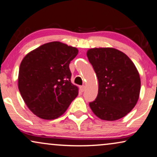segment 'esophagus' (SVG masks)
Listing matches in <instances>:
<instances>
[{
  "mask_svg": "<svg viewBox=\"0 0 157 157\" xmlns=\"http://www.w3.org/2000/svg\"><path fill=\"white\" fill-rule=\"evenodd\" d=\"M85 89H86V87H85V86H82L80 87V90L81 92H83Z\"/></svg>",
  "mask_w": 157,
  "mask_h": 157,
  "instance_id": "34e87169",
  "label": "esophagus"
}]
</instances>
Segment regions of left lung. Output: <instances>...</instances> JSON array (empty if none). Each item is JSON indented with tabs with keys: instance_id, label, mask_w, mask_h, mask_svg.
<instances>
[{
	"instance_id": "1",
	"label": "left lung",
	"mask_w": 157,
	"mask_h": 157,
	"mask_svg": "<svg viewBox=\"0 0 157 157\" xmlns=\"http://www.w3.org/2000/svg\"><path fill=\"white\" fill-rule=\"evenodd\" d=\"M87 57L99 82L97 99L89 103L94 114L104 121H116L132 109L138 101L140 77L132 60L113 48H91Z\"/></svg>"
}]
</instances>
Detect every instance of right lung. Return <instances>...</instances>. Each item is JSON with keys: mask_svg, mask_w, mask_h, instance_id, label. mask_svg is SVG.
I'll use <instances>...</instances> for the list:
<instances>
[{"mask_svg": "<svg viewBox=\"0 0 157 157\" xmlns=\"http://www.w3.org/2000/svg\"><path fill=\"white\" fill-rule=\"evenodd\" d=\"M76 48L60 41L44 44L26 55L20 66L18 88L33 114L44 120L56 119L66 112L78 95L71 82V60Z\"/></svg>", "mask_w": 157, "mask_h": 157, "instance_id": "add662e5", "label": "right lung"}]
</instances>
